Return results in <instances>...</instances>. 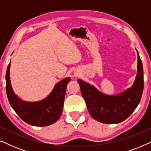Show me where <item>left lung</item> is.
Returning a JSON list of instances; mask_svg holds the SVG:
<instances>
[{"label":"left lung","mask_w":151,"mask_h":151,"mask_svg":"<svg viewBox=\"0 0 151 151\" xmlns=\"http://www.w3.org/2000/svg\"><path fill=\"white\" fill-rule=\"evenodd\" d=\"M90 115L104 124L122 122L131 115L141 100L144 90L143 65L137 52V73L131 88L117 96H106L93 86L78 80Z\"/></svg>","instance_id":"left-lung-1"}]
</instances>
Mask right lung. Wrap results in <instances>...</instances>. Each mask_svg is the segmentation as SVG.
<instances>
[{
	"label": "right lung",
	"mask_w": 151,
	"mask_h": 151,
	"mask_svg": "<svg viewBox=\"0 0 151 151\" xmlns=\"http://www.w3.org/2000/svg\"><path fill=\"white\" fill-rule=\"evenodd\" d=\"M10 63L6 72V91L9 104L24 122L36 127H46L57 122L63 109L69 78L59 82L47 98L38 102H26L18 99L12 90L9 78Z\"/></svg>",
	"instance_id": "right-lung-1"
}]
</instances>
